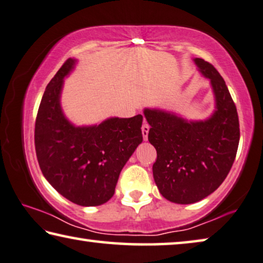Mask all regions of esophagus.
<instances>
[{
  "label": "esophagus",
  "mask_w": 263,
  "mask_h": 263,
  "mask_svg": "<svg viewBox=\"0 0 263 263\" xmlns=\"http://www.w3.org/2000/svg\"><path fill=\"white\" fill-rule=\"evenodd\" d=\"M148 131H149V125H148L147 123H144L143 126H141V133H143V138H144V140H147Z\"/></svg>",
  "instance_id": "34e87169"
}]
</instances>
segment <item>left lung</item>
Masks as SVG:
<instances>
[{
    "label": "left lung",
    "instance_id": "1",
    "mask_svg": "<svg viewBox=\"0 0 263 263\" xmlns=\"http://www.w3.org/2000/svg\"><path fill=\"white\" fill-rule=\"evenodd\" d=\"M211 79L215 111L203 122L145 109L148 140L157 149L153 178L162 197L176 203L200 201L222 184L235 160L240 140L239 117L221 74L208 62L195 58Z\"/></svg>",
    "mask_w": 263,
    "mask_h": 263
}]
</instances>
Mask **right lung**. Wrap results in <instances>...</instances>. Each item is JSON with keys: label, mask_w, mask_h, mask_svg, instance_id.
Returning <instances> with one entry per match:
<instances>
[{"label": "right lung", "mask_w": 263, "mask_h": 263, "mask_svg": "<svg viewBox=\"0 0 263 263\" xmlns=\"http://www.w3.org/2000/svg\"><path fill=\"white\" fill-rule=\"evenodd\" d=\"M76 61L69 58L44 91L35 123V149L45 179L58 193L81 206H98L115 194L120 171L143 141V116L110 118L76 127L61 109L63 78Z\"/></svg>", "instance_id": "1"}]
</instances>
